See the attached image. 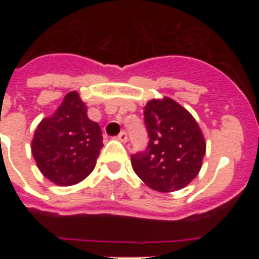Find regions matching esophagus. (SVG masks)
I'll return each mask as SVG.
<instances>
[{"label": "esophagus", "instance_id": "34e87169", "mask_svg": "<svg viewBox=\"0 0 259 259\" xmlns=\"http://www.w3.org/2000/svg\"><path fill=\"white\" fill-rule=\"evenodd\" d=\"M118 140L120 141V143H127V140H128V136H127V134H125L124 131H122V132H120V134L118 135Z\"/></svg>", "mask_w": 259, "mask_h": 259}]
</instances>
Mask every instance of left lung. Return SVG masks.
<instances>
[{
    "mask_svg": "<svg viewBox=\"0 0 259 259\" xmlns=\"http://www.w3.org/2000/svg\"><path fill=\"white\" fill-rule=\"evenodd\" d=\"M149 144L131 155L132 168L148 187L174 192L198 175L206 143L188 110L168 97L152 100L144 107Z\"/></svg>",
    "mask_w": 259,
    "mask_h": 259,
    "instance_id": "obj_1",
    "label": "left lung"
}]
</instances>
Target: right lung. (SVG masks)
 Wrapping results in <instances>:
<instances>
[{
	"label": "right lung",
	"instance_id": "add662e5",
	"mask_svg": "<svg viewBox=\"0 0 259 259\" xmlns=\"http://www.w3.org/2000/svg\"><path fill=\"white\" fill-rule=\"evenodd\" d=\"M102 146L101 128L88 118L85 104L74 91L65 96L56 113L41 120L31 149L42 175L67 187L92 172Z\"/></svg>",
	"mask_w": 259,
	"mask_h": 259
}]
</instances>
